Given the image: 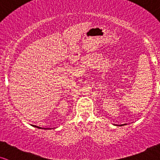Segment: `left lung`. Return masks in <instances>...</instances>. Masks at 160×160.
Returning <instances> with one entry per match:
<instances>
[{
  "mask_svg": "<svg viewBox=\"0 0 160 160\" xmlns=\"http://www.w3.org/2000/svg\"><path fill=\"white\" fill-rule=\"evenodd\" d=\"M114 125H116V126H122V125H127V124H124V125H115V124H113Z\"/></svg>",
  "mask_w": 160,
  "mask_h": 160,
  "instance_id": "8db88e82",
  "label": "left lung"
}]
</instances>
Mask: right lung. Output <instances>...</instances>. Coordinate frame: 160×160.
Masks as SVG:
<instances>
[{"mask_svg":"<svg viewBox=\"0 0 160 160\" xmlns=\"http://www.w3.org/2000/svg\"><path fill=\"white\" fill-rule=\"evenodd\" d=\"M35 128H40V129H45V130H46V129H51V128H41V127H38V126H35Z\"/></svg>","mask_w":160,"mask_h":160,"instance_id":"1","label":"right lung"}]
</instances>
